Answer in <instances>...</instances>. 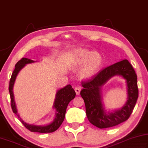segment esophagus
Returning <instances> with one entry per match:
<instances>
[{
  "label": "esophagus",
  "mask_w": 148,
  "mask_h": 148,
  "mask_svg": "<svg viewBox=\"0 0 148 148\" xmlns=\"http://www.w3.org/2000/svg\"><path fill=\"white\" fill-rule=\"evenodd\" d=\"M81 87H75V91L77 95H79L80 94V92H81Z\"/></svg>",
  "instance_id": "34e87169"
}]
</instances>
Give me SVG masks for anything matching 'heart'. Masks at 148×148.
<instances>
[{
	"label": "heart",
	"mask_w": 148,
	"mask_h": 148,
	"mask_svg": "<svg viewBox=\"0 0 148 148\" xmlns=\"http://www.w3.org/2000/svg\"><path fill=\"white\" fill-rule=\"evenodd\" d=\"M103 62V56L100 53L85 49H76L71 54V63L73 66H82L79 75L83 79H89L95 75L101 67Z\"/></svg>",
	"instance_id": "heart-1"
}]
</instances>
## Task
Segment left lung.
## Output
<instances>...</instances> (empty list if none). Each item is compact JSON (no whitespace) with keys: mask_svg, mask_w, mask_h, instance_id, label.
<instances>
[{"mask_svg":"<svg viewBox=\"0 0 148 148\" xmlns=\"http://www.w3.org/2000/svg\"><path fill=\"white\" fill-rule=\"evenodd\" d=\"M115 75H120L126 80L128 101L122 108L107 113L102 107L100 88ZM82 86L81 95L85 103L87 118L90 123L100 129L116 126L128 120L138 97L137 75L126 59L103 68L92 78L82 81Z\"/></svg>","mask_w":148,"mask_h":148,"instance_id":"obj_1","label":"left lung"}]
</instances>
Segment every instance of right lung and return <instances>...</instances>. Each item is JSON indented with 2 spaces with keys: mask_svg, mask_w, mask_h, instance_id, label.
<instances>
[{
  "mask_svg": "<svg viewBox=\"0 0 148 148\" xmlns=\"http://www.w3.org/2000/svg\"><path fill=\"white\" fill-rule=\"evenodd\" d=\"M34 62L32 60L28 59L27 58H23L19 61L17 62L15 64V69L12 75L11 79L10 80L9 84V92L11 98V107L14 113L16 114L18 118H19L20 121L24 125L26 128L31 132H37V133H53V132L56 131L61 125L65 118V114L67 105L71 101L74 99L75 97V92L72 88L71 85L68 84L65 86L63 88L59 90L56 93V99L54 103V108L56 109V117L52 123L47 125L44 126H38L30 125L25 122L21 118H20L19 115L17 114V107L15 105L14 92H13V87H14V82L16 79L18 73L24 67L26 64H30Z\"/></svg>",
  "mask_w": 148,
  "mask_h": 148,
  "instance_id": "right-lung-1",
  "label": "right lung"
}]
</instances>
